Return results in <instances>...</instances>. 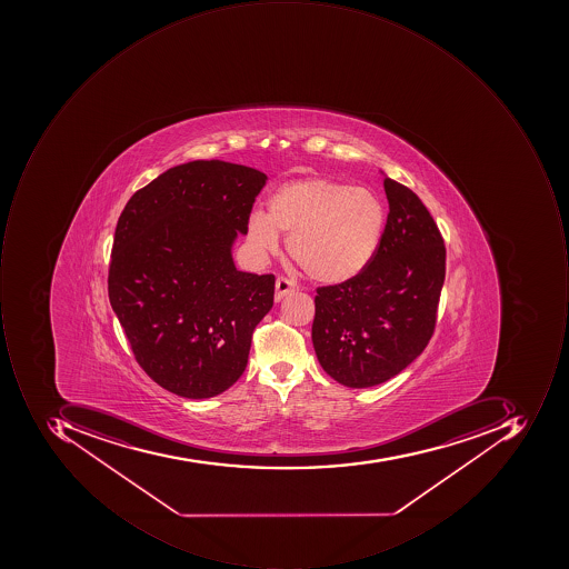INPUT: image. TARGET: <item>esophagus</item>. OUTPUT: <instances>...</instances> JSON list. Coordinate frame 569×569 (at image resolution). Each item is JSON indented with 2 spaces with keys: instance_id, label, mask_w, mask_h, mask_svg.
I'll return each mask as SVG.
<instances>
[{
  "instance_id": "obj_1",
  "label": "esophagus",
  "mask_w": 569,
  "mask_h": 569,
  "mask_svg": "<svg viewBox=\"0 0 569 569\" xmlns=\"http://www.w3.org/2000/svg\"><path fill=\"white\" fill-rule=\"evenodd\" d=\"M296 289H298V286L292 280L287 279V277H279L276 282V301H282L287 293L293 292Z\"/></svg>"
}]
</instances>
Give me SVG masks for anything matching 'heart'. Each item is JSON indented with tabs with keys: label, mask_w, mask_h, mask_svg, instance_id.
Wrapping results in <instances>:
<instances>
[{
	"label": "heart",
	"mask_w": 569,
	"mask_h": 569,
	"mask_svg": "<svg viewBox=\"0 0 569 569\" xmlns=\"http://www.w3.org/2000/svg\"><path fill=\"white\" fill-rule=\"evenodd\" d=\"M387 209L378 194L328 178L283 182L268 201V213H251L248 239L263 254L287 249L316 282L346 283L375 260L383 241Z\"/></svg>",
	"instance_id": "heart-1"
}]
</instances>
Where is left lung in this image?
Here are the masks:
<instances>
[{
  "label": "left lung",
  "mask_w": 569,
  "mask_h": 569,
  "mask_svg": "<svg viewBox=\"0 0 569 569\" xmlns=\"http://www.w3.org/2000/svg\"><path fill=\"white\" fill-rule=\"evenodd\" d=\"M385 191L390 213L375 260L349 282L316 289V356L349 388L385 383L422 353L445 283V241L426 204L390 178Z\"/></svg>",
  "instance_id": "left-lung-1"
}]
</instances>
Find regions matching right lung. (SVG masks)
<instances>
[{
  "mask_svg": "<svg viewBox=\"0 0 569 569\" xmlns=\"http://www.w3.org/2000/svg\"><path fill=\"white\" fill-rule=\"evenodd\" d=\"M267 176L223 160L181 163L138 190L116 226L108 290L138 365L179 397L241 378L276 277L239 271L238 234Z\"/></svg>",
  "mask_w": 569,
  "mask_h": 569,
  "instance_id": "obj_1",
  "label": "right lung"
}]
</instances>
